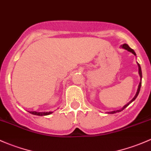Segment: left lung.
I'll return each mask as SVG.
<instances>
[{"label":"left lung","instance_id":"left-lung-1","mask_svg":"<svg viewBox=\"0 0 151 151\" xmlns=\"http://www.w3.org/2000/svg\"><path fill=\"white\" fill-rule=\"evenodd\" d=\"M121 47H122V48H123V49H124V50H127V51L130 52H132V54L134 55H136V53L134 52V50H132V49H131V48L129 47V46H128V45H127V44H124V45H121ZM137 66H138V73H139V75H140V83H139V85H138V88H137V92H136L135 95H134V96L133 97V99H132L130 101H129V102H128V103L127 104H125V105H124V106H123V107L121 109H119V110H116V111H109V112H108L109 114H115V113H116V112H119V111H122L123 109H125L126 107H127V106H128V105H129V104H130L131 103H132V101H134V100H135V99L137 98V96H138V94H139V92H140V90L141 84H142V70H141V68H140V64H139V63H137Z\"/></svg>","mask_w":151,"mask_h":151}]
</instances>
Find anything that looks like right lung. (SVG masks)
Instances as JSON below:
<instances>
[{
	"mask_svg": "<svg viewBox=\"0 0 151 151\" xmlns=\"http://www.w3.org/2000/svg\"><path fill=\"white\" fill-rule=\"evenodd\" d=\"M32 114L34 115H37V116H46V115H49L52 113V111H44V112H37V111H29Z\"/></svg>",
	"mask_w": 151,
	"mask_h": 151,
	"instance_id": "right-lung-1",
	"label": "right lung"
}]
</instances>
